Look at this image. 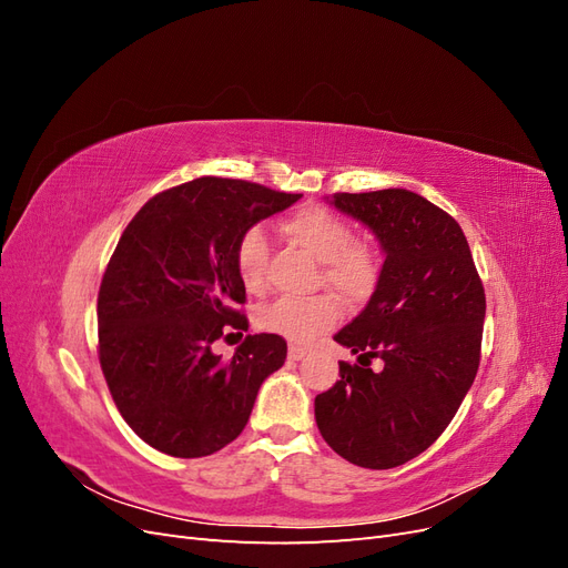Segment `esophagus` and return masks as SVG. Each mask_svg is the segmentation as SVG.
<instances>
[{
	"instance_id": "esophagus-1",
	"label": "esophagus",
	"mask_w": 568,
	"mask_h": 568,
	"mask_svg": "<svg viewBox=\"0 0 568 568\" xmlns=\"http://www.w3.org/2000/svg\"><path fill=\"white\" fill-rule=\"evenodd\" d=\"M307 355V351L305 348H301V346H288V359H303Z\"/></svg>"
}]
</instances>
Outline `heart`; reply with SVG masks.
Listing matches in <instances>:
<instances>
[{
  "label": "heart",
  "mask_w": 568,
  "mask_h": 568,
  "mask_svg": "<svg viewBox=\"0 0 568 568\" xmlns=\"http://www.w3.org/2000/svg\"><path fill=\"white\" fill-rule=\"evenodd\" d=\"M282 232L322 263V280L348 303L367 301L379 284L382 261L369 244L353 242L351 227L336 213L322 205H303L282 220ZM267 236L261 227H248L234 251L236 274L246 291H257L265 280ZM341 311L332 296L277 298L261 307L255 324L263 332L291 343H311L332 329Z\"/></svg>",
  "instance_id": "1"
}]
</instances>
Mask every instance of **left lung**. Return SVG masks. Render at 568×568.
Returning <instances> with one entry per match:
<instances>
[{
  "instance_id": "obj_1",
  "label": "left lung",
  "mask_w": 568,
  "mask_h": 568,
  "mask_svg": "<svg viewBox=\"0 0 568 568\" xmlns=\"http://www.w3.org/2000/svg\"><path fill=\"white\" fill-rule=\"evenodd\" d=\"M384 253L374 294L334 341L357 355L315 398L329 448L365 469L424 453L455 417L478 369L486 294L457 222L407 189L324 196ZM372 356L383 359L374 373Z\"/></svg>"
}]
</instances>
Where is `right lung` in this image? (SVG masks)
Instances as JSON below:
<instances>
[{
  "mask_svg": "<svg viewBox=\"0 0 568 568\" xmlns=\"http://www.w3.org/2000/svg\"><path fill=\"white\" fill-rule=\"evenodd\" d=\"M303 194L225 178H199L153 196L132 217L99 288V359L132 432L173 457L225 448L255 395L286 359V341L246 336L232 359L213 353L246 286L234 251L257 222Z\"/></svg>",
  "mask_w": 568,
  "mask_h": 568,
  "instance_id": "add662e5",
  "label": "right lung"
}]
</instances>
